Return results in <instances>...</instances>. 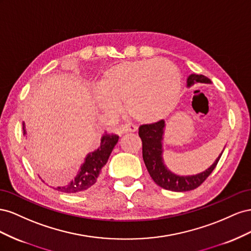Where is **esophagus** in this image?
Listing matches in <instances>:
<instances>
[{
    "label": "esophagus",
    "instance_id": "1",
    "mask_svg": "<svg viewBox=\"0 0 251 251\" xmlns=\"http://www.w3.org/2000/svg\"><path fill=\"white\" fill-rule=\"evenodd\" d=\"M123 130L124 132H137L138 127L132 124H125L123 125Z\"/></svg>",
    "mask_w": 251,
    "mask_h": 251
}]
</instances>
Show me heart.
<instances>
[{
	"label": "heart",
	"mask_w": 251,
	"mask_h": 251,
	"mask_svg": "<svg viewBox=\"0 0 251 251\" xmlns=\"http://www.w3.org/2000/svg\"><path fill=\"white\" fill-rule=\"evenodd\" d=\"M181 92L177 68L167 60L124 62L106 70L96 100L104 110L117 113L121 102L141 122L160 121L174 111Z\"/></svg>",
	"instance_id": "obj_1"
}]
</instances>
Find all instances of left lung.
<instances>
[{
    "label": "left lung",
    "instance_id": "8db88e82",
    "mask_svg": "<svg viewBox=\"0 0 251 251\" xmlns=\"http://www.w3.org/2000/svg\"><path fill=\"white\" fill-rule=\"evenodd\" d=\"M196 83L211 84V81L203 75H189L187 77V87H190ZM165 127L166 124L164 120L153 124L140 126L139 135L143 144V160H144L148 173L155 184L164 189L176 192L196 189L216 168L225 147L212 165L202 173L193 176L176 175L166 167L163 160V137Z\"/></svg>",
    "mask_w": 251,
    "mask_h": 251
}]
</instances>
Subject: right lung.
I'll return each mask as SVG.
<instances>
[{"instance_id":"right-lung-1","label":"right lung","mask_w":251,"mask_h":251,"mask_svg":"<svg viewBox=\"0 0 251 251\" xmlns=\"http://www.w3.org/2000/svg\"><path fill=\"white\" fill-rule=\"evenodd\" d=\"M23 133L26 135L24 122ZM118 141V134L105 132L101 139V145L95 151L89 152L86 155L85 161L74 180L63 186H58L54 189L65 193H76L91 188L98 182L99 176L102 173V168L108 161L112 149L116 146Z\"/></svg>"}]
</instances>
